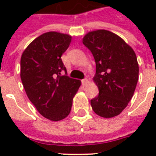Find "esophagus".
Masks as SVG:
<instances>
[{
  "mask_svg": "<svg viewBox=\"0 0 156 156\" xmlns=\"http://www.w3.org/2000/svg\"><path fill=\"white\" fill-rule=\"evenodd\" d=\"M88 83H89V82H88L87 78H85V79H83V80H82V83H83V86L87 85Z\"/></svg>",
  "mask_w": 156,
  "mask_h": 156,
  "instance_id": "esophagus-1",
  "label": "esophagus"
}]
</instances>
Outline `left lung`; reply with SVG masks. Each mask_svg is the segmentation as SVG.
I'll return each mask as SVG.
<instances>
[{
  "label": "left lung",
  "instance_id": "8db88e82",
  "mask_svg": "<svg viewBox=\"0 0 156 156\" xmlns=\"http://www.w3.org/2000/svg\"><path fill=\"white\" fill-rule=\"evenodd\" d=\"M83 43L96 64L93 80L100 92L90 100L93 111L104 118L117 116L128 105L138 83L135 52L123 39L107 30L88 32Z\"/></svg>",
  "mask_w": 156,
  "mask_h": 156
}]
</instances>
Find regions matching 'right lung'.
<instances>
[{
  "instance_id": "1",
  "label": "right lung",
  "mask_w": 156,
  "mask_h": 156,
  "mask_svg": "<svg viewBox=\"0 0 156 156\" xmlns=\"http://www.w3.org/2000/svg\"><path fill=\"white\" fill-rule=\"evenodd\" d=\"M69 35L49 31L33 40L21 56L20 77L27 97L45 118L63 120L71 111L81 81L67 75L61 61L71 42Z\"/></svg>"
}]
</instances>
